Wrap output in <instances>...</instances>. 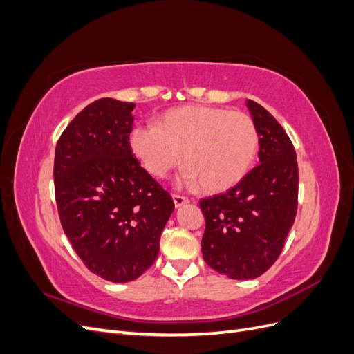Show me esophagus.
Listing matches in <instances>:
<instances>
[{
    "instance_id": "1",
    "label": "esophagus",
    "mask_w": 354,
    "mask_h": 354,
    "mask_svg": "<svg viewBox=\"0 0 354 354\" xmlns=\"http://www.w3.org/2000/svg\"><path fill=\"white\" fill-rule=\"evenodd\" d=\"M173 201H174L176 208H178V207H181V205H185V203H189V202H190L189 198L181 196V195H173Z\"/></svg>"
}]
</instances>
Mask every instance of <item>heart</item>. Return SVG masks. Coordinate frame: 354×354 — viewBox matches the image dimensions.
Wrapping results in <instances>:
<instances>
[{"mask_svg":"<svg viewBox=\"0 0 354 354\" xmlns=\"http://www.w3.org/2000/svg\"><path fill=\"white\" fill-rule=\"evenodd\" d=\"M259 131L250 115L192 104L167 112L158 127L138 124L130 147L149 174L165 178L181 159L183 181L207 192L226 190L248 174L257 152Z\"/></svg>","mask_w":354,"mask_h":354,"instance_id":"b5f03b06","label":"heart"}]
</instances>
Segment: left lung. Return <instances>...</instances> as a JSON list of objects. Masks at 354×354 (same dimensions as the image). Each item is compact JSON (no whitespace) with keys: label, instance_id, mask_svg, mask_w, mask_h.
<instances>
[{"label":"left lung","instance_id":"1","mask_svg":"<svg viewBox=\"0 0 354 354\" xmlns=\"http://www.w3.org/2000/svg\"><path fill=\"white\" fill-rule=\"evenodd\" d=\"M260 137V164L236 186L199 201L202 255L230 279L261 276L281 255L298 205V165L288 134L261 104L246 100Z\"/></svg>","mask_w":354,"mask_h":354}]
</instances>
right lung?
<instances>
[{
    "mask_svg": "<svg viewBox=\"0 0 354 354\" xmlns=\"http://www.w3.org/2000/svg\"><path fill=\"white\" fill-rule=\"evenodd\" d=\"M134 108L111 97L90 103L62 133L55 155L62 227L87 269L115 283L153 264L174 211L173 198L131 153Z\"/></svg>",
    "mask_w": 354,
    "mask_h": 354,
    "instance_id": "1",
    "label": "right lung"
}]
</instances>
